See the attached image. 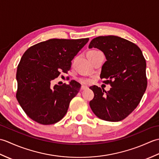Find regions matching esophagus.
<instances>
[{"instance_id":"obj_1","label":"esophagus","mask_w":159,"mask_h":159,"mask_svg":"<svg viewBox=\"0 0 159 159\" xmlns=\"http://www.w3.org/2000/svg\"><path fill=\"white\" fill-rule=\"evenodd\" d=\"M87 88H88V87L85 86V85H82V86H81V88H80V89H81L82 90H84V89H87Z\"/></svg>"}]
</instances>
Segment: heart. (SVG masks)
I'll return each instance as SVG.
<instances>
[{
    "mask_svg": "<svg viewBox=\"0 0 159 159\" xmlns=\"http://www.w3.org/2000/svg\"><path fill=\"white\" fill-rule=\"evenodd\" d=\"M99 52L98 50H90V51H89L87 54H92V53H96V52ZM80 81H81V83H83L84 84H89V83H91V80L87 79H82L81 80H80Z\"/></svg>",
    "mask_w": 159,
    "mask_h": 159,
    "instance_id": "1",
    "label": "heart"
}]
</instances>
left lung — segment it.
<instances>
[{"label":"left lung","instance_id":"8db88e82","mask_svg":"<svg viewBox=\"0 0 159 159\" xmlns=\"http://www.w3.org/2000/svg\"><path fill=\"white\" fill-rule=\"evenodd\" d=\"M89 48L102 51L107 61L100 79L110 84L106 92L96 85L90 87L94 97L89 102L93 113L100 119L119 121L136 109L147 88L146 62L135 43L117 36H99L91 41Z\"/></svg>","mask_w":159,"mask_h":159}]
</instances>
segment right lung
<instances>
[{
	"label": "right lung",
	"mask_w": 159,
	"mask_h": 159,
	"mask_svg": "<svg viewBox=\"0 0 159 159\" xmlns=\"http://www.w3.org/2000/svg\"><path fill=\"white\" fill-rule=\"evenodd\" d=\"M89 39H50L24 53L17 68L16 98L31 119L50 125L65 116L80 84L74 80L67 85L52 86L51 83L61 71L67 73L72 60Z\"/></svg>",
	"instance_id": "add662e5"
}]
</instances>
